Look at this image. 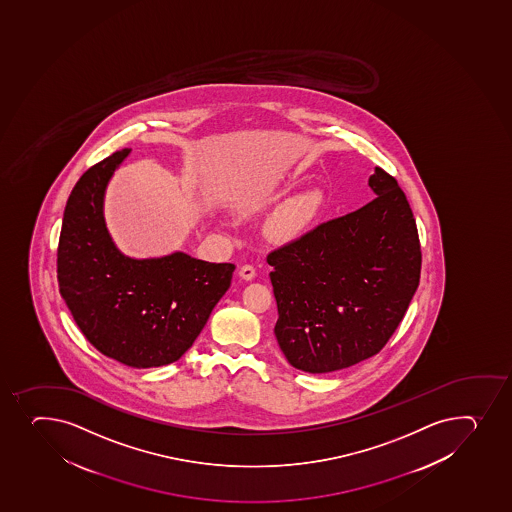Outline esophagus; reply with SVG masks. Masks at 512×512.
Returning a JSON list of instances; mask_svg holds the SVG:
<instances>
[{"instance_id": "1", "label": "esophagus", "mask_w": 512, "mask_h": 512, "mask_svg": "<svg viewBox=\"0 0 512 512\" xmlns=\"http://www.w3.org/2000/svg\"><path fill=\"white\" fill-rule=\"evenodd\" d=\"M240 277H242L243 280H252L253 277H255V267L250 264H245L240 267Z\"/></svg>"}]
</instances>
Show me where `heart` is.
<instances>
[{
  "label": "heart",
  "mask_w": 512,
  "mask_h": 512,
  "mask_svg": "<svg viewBox=\"0 0 512 512\" xmlns=\"http://www.w3.org/2000/svg\"><path fill=\"white\" fill-rule=\"evenodd\" d=\"M321 196L304 195L285 206L275 223V228L284 237H297L306 232L312 223L316 222L321 210Z\"/></svg>",
  "instance_id": "obj_1"
}]
</instances>
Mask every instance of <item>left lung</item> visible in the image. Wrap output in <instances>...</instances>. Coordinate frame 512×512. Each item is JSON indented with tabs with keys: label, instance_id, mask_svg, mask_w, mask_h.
<instances>
[{
	"label": "left lung",
	"instance_id": "left-lung-1",
	"mask_svg": "<svg viewBox=\"0 0 512 512\" xmlns=\"http://www.w3.org/2000/svg\"><path fill=\"white\" fill-rule=\"evenodd\" d=\"M375 200L267 255L279 309L275 338L306 373L375 356L405 316L422 270L417 222L398 181L376 168Z\"/></svg>",
	"mask_w": 512,
	"mask_h": 512
}]
</instances>
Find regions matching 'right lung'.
I'll list each match as a JSON object with an SVG mask.
<instances>
[{"instance_id": "1", "label": "right lung", "mask_w": 512, "mask_h": 512, "mask_svg": "<svg viewBox=\"0 0 512 512\" xmlns=\"http://www.w3.org/2000/svg\"><path fill=\"white\" fill-rule=\"evenodd\" d=\"M127 154L121 149L94 164L70 193L58 240V289L95 349L132 368H153L178 361L193 346L235 265L181 252L134 260L114 247L102 200Z\"/></svg>"}]
</instances>
